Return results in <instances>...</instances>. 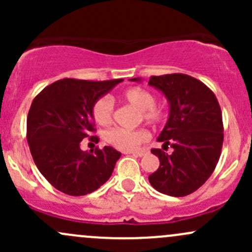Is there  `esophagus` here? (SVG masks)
<instances>
[{
  "instance_id": "esophagus-1",
  "label": "esophagus",
  "mask_w": 252,
  "mask_h": 252,
  "mask_svg": "<svg viewBox=\"0 0 252 252\" xmlns=\"http://www.w3.org/2000/svg\"><path fill=\"white\" fill-rule=\"evenodd\" d=\"M130 154H133L134 156H138V157H142L145 156V155L149 154V149H144V150H140V151H135V152H130Z\"/></svg>"
}]
</instances>
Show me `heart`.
<instances>
[{
  "label": "heart",
  "mask_w": 252,
  "mask_h": 252,
  "mask_svg": "<svg viewBox=\"0 0 252 252\" xmlns=\"http://www.w3.org/2000/svg\"><path fill=\"white\" fill-rule=\"evenodd\" d=\"M121 98L141 112L144 121L151 126H161L168 119V106L157 103L156 96L152 91L141 86H131L121 94ZM91 116L98 126H107L113 121V103L108 97H100L91 107ZM106 139L113 147L121 151H134L142 142L150 139V133L146 129L126 130V129H112L106 135Z\"/></svg>",
  "instance_id": "1"
}]
</instances>
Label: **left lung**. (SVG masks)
Wrapping results in <instances>:
<instances>
[{
  "instance_id": "1",
  "label": "left lung",
  "mask_w": 252,
  "mask_h": 252,
  "mask_svg": "<svg viewBox=\"0 0 252 252\" xmlns=\"http://www.w3.org/2000/svg\"><path fill=\"white\" fill-rule=\"evenodd\" d=\"M149 84L169 101V118L158 141L163 149L173 147L172 154L151 150L159 167L149 182L162 194L187 196L205 184L218 163L224 138L220 106L208 86L188 74L152 75Z\"/></svg>"
}]
</instances>
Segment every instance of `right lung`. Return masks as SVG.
<instances>
[{
	"instance_id": "right-lung-1",
	"label": "right lung",
	"mask_w": 252,
	"mask_h": 252,
	"mask_svg": "<svg viewBox=\"0 0 252 252\" xmlns=\"http://www.w3.org/2000/svg\"><path fill=\"white\" fill-rule=\"evenodd\" d=\"M123 79L94 81L64 78L40 91L27 119V140L40 173L60 191L83 196L105 184L121 152L111 146L83 151L80 141L98 142L94 102Z\"/></svg>"
}]
</instances>
